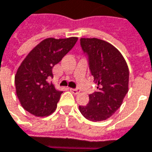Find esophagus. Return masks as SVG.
I'll use <instances>...</instances> for the list:
<instances>
[{
	"label": "esophagus",
	"mask_w": 152,
	"mask_h": 152,
	"mask_svg": "<svg viewBox=\"0 0 152 152\" xmlns=\"http://www.w3.org/2000/svg\"><path fill=\"white\" fill-rule=\"evenodd\" d=\"M69 90H70L74 95H77V94H79V92H80L77 89H69Z\"/></svg>",
	"instance_id": "34e87169"
}]
</instances>
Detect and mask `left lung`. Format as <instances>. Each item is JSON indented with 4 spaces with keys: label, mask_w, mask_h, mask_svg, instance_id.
<instances>
[{
    "label": "left lung",
    "mask_w": 152,
    "mask_h": 152,
    "mask_svg": "<svg viewBox=\"0 0 152 152\" xmlns=\"http://www.w3.org/2000/svg\"><path fill=\"white\" fill-rule=\"evenodd\" d=\"M80 44L97 90L90 96L89 104L79 106L86 119L98 122L111 117L123 104L128 92L129 69L122 54L110 43L97 38H81Z\"/></svg>",
    "instance_id": "left-lung-1"
}]
</instances>
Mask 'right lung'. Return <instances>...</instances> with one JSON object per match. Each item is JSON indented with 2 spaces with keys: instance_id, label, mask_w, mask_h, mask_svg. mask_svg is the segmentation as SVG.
<instances>
[{
  "instance_id": "right-lung-1",
  "label": "right lung",
  "mask_w": 152,
  "mask_h": 152,
  "mask_svg": "<svg viewBox=\"0 0 152 152\" xmlns=\"http://www.w3.org/2000/svg\"><path fill=\"white\" fill-rule=\"evenodd\" d=\"M76 42L77 37L47 38L28 53L15 76L16 95L24 110L35 117L48 116L55 111L62 91L49 83L52 69Z\"/></svg>"
}]
</instances>
